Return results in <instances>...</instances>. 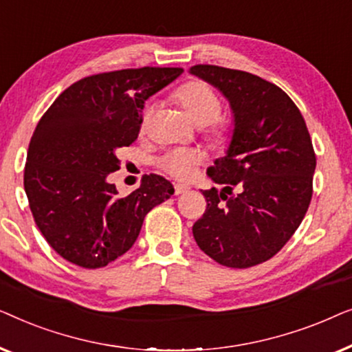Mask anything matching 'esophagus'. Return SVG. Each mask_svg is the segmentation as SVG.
<instances>
[{
    "instance_id": "obj_1",
    "label": "esophagus",
    "mask_w": 352,
    "mask_h": 352,
    "mask_svg": "<svg viewBox=\"0 0 352 352\" xmlns=\"http://www.w3.org/2000/svg\"><path fill=\"white\" fill-rule=\"evenodd\" d=\"M187 189H189V187H187V186L176 184V186H175V194H176V195H181V194H184V192H187Z\"/></svg>"
}]
</instances>
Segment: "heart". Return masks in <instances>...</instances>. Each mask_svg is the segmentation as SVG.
<instances>
[{"label": "heart", "instance_id": "b5f03b06", "mask_svg": "<svg viewBox=\"0 0 352 352\" xmlns=\"http://www.w3.org/2000/svg\"><path fill=\"white\" fill-rule=\"evenodd\" d=\"M175 99L182 105L190 120L200 126H205V134L211 141L224 142L232 133V124L229 120L219 117L221 99L213 88L200 80L187 81L175 91ZM153 105H148L142 115V128H146L151 118ZM204 162V153L199 148H171L158 158L157 163L163 171L176 177L187 179L194 173L195 166Z\"/></svg>", "mask_w": 352, "mask_h": 352}]
</instances>
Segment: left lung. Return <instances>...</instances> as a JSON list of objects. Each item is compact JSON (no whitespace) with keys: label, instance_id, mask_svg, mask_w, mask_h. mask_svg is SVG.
Masks as SVG:
<instances>
[{"label":"left lung","instance_id":"8db88e82","mask_svg":"<svg viewBox=\"0 0 352 352\" xmlns=\"http://www.w3.org/2000/svg\"><path fill=\"white\" fill-rule=\"evenodd\" d=\"M190 74L218 88L234 113L228 152L206 171L224 187L204 190L206 210L192 228L194 239L223 266H256L280 252L309 208L316 170L309 131L274 83L218 65H194Z\"/></svg>","mask_w":352,"mask_h":352}]
</instances>
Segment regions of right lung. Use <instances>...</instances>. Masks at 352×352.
Wrapping results in <instances>:
<instances>
[{"mask_svg": "<svg viewBox=\"0 0 352 352\" xmlns=\"http://www.w3.org/2000/svg\"><path fill=\"white\" fill-rule=\"evenodd\" d=\"M181 74L142 67L86 76L38 122L23 187L38 229L67 261L107 266L133 247L148 211L175 194L165 177L146 175L139 189L120 197L107 176L120 170V148L138 139L146 100Z\"/></svg>", "mask_w": 352, "mask_h": 352, "instance_id": "1", "label": "right lung"}]
</instances>
